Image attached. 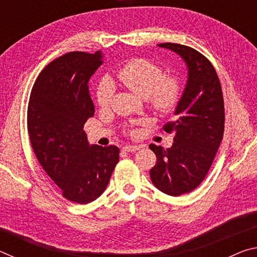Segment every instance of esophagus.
<instances>
[{
    "mask_svg": "<svg viewBox=\"0 0 257 257\" xmlns=\"http://www.w3.org/2000/svg\"><path fill=\"white\" fill-rule=\"evenodd\" d=\"M122 150L124 152H136L138 150H141V146H137V145H125Z\"/></svg>",
    "mask_w": 257,
    "mask_h": 257,
    "instance_id": "1",
    "label": "esophagus"
}]
</instances>
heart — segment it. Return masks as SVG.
<instances>
[{
    "label": "heart",
    "mask_w": 257,
    "mask_h": 257,
    "mask_svg": "<svg viewBox=\"0 0 257 257\" xmlns=\"http://www.w3.org/2000/svg\"><path fill=\"white\" fill-rule=\"evenodd\" d=\"M119 81L134 94L146 98L153 110L162 115L175 111L180 99V85L175 77H164V71L158 64L146 59H133L119 69ZM113 89L107 82L98 87L97 104L105 108L110 106Z\"/></svg>",
    "instance_id": "b5f03b06"
}]
</instances>
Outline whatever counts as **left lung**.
I'll list each match as a JSON object with an SVG mask.
<instances>
[{
  "label": "left lung",
  "instance_id": "obj_1",
  "mask_svg": "<svg viewBox=\"0 0 257 257\" xmlns=\"http://www.w3.org/2000/svg\"><path fill=\"white\" fill-rule=\"evenodd\" d=\"M159 46L181 56L188 79L176 107V120L163 127L175 135L172 146L165 150L150 145L158 159L150 176L164 194L180 196L201 185L219 150L224 132L223 95L214 67L198 51L175 43Z\"/></svg>",
  "mask_w": 257,
  "mask_h": 257
}]
</instances>
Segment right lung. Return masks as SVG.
I'll list each match as a JSON object with an SVG mask.
<instances>
[{
  "mask_svg": "<svg viewBox=\"0 0 257 257\" xmlns=\"http://www.w3.org/2000/svg\"><path fill=\"white\" fill-rule=\"evenodd\" d=\"M102 58L99 51L69 52L52 61L37 77L28 103L34 153L62 196L78 204L101 196L119 161L118 147L90 146L84 132L95 112L88 80Z\"/></svg>",
  "mask_w": 257,
  "mask_h": 257,
  "instance_id": "obj_1",
  "label": "right lung"
}]
</instances>
